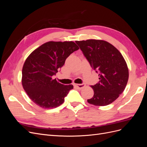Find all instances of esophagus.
Returning <instances> with one entry per match:
<instances>
[{"label": "esophagus", "instance_id": "1", "mask_svg": "<svg viewBox=\"0 0 147 147\" xmlns=\"http://www.w3.org/2000/svg\"><path fill=\"white\" fill-rule=\"evenodd\" d=\"M74 87L77 88V89H79V90H81V89L83 88L84 86H85V84L82 83V84H74Z\"/></svg>", "mask_w": 147, "mask_h": 147}]
</instances>
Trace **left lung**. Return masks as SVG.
<instances>
[{"mask_svg": "<svg viewBox=\"0 0 147 147\" xmlns=\"http://www.w3.org/2000/svg\"><path fill=\"white\" fill-rule=\"evenodd\" d=\"M75 42L99 76V83L91 86L94 96L88 102L96 106L112 103L123 92L128 81L129 70L123 56L104 40L90 39Z\"/></svg>", "mask_w": 147, "mask_h": 147, "instance_id": "1", "label": "left lung"}]
</instances>
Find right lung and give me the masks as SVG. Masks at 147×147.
Wrapping results in <instances>:
<instances>
[{
    "label": "right lung",
    "instance_id": "right-lung-1",
    "mask_svg": "<svg viewBox=\"0 0 147 147\" xmlns=\"http://www.w3.org/2000/svg\"><path fill=\"white\" fill-rule=\"evenodd\" d=\"M79 49L74 42H48L31 53L22 70V84L29 98L44 109H53L64 102L72 84L64 85L52 77L69 55Z\"/></svg>",
    "mask_w": 147,
    "mask_h": 147
}]
</instances>
